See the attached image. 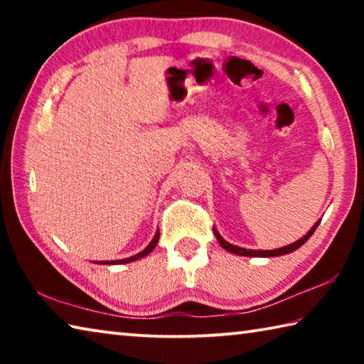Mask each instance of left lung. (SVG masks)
<instances>
[{"mask_svg": "<svg viewBox=\"0 0 364 364\" xmlns=\"http://www.w3.org/2000/svg\"><path fill=\"white\" fill-rule=\"evenodd\" d=\"M319 221H321V220H318L316 223L311 226V230L308 231L304 237H300L299 241H295V242L289 244V245H284V247L273 249V250H252V249L237 247V245H234V244H231V242L225 241V239L220 236V232H218L217 230H215V228H213V234H215V237H217V241L220 242L221 247H223V249L228 250V252H231V254L242 255V257H268V258H269V257H281V255L291 254V252H294V250H297L299 247H301V245H304V244L308 241V239L311 237V234L315 232V230H316L318 225H319Z\"/></svg>", "mask_w": 364, "mask_h": 364, "instance_id": "1", "label": "left lung"}]
</instances>
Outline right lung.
Listing matches in <instances>:
<instances>
[{"instance_id":"obj_1","label":"right lung","mask_w":364,"mask_h":364,"mask_svg":"<svg viewBox=\"0 0 364 364\" xmlns=\"http://www.w3.org/2000/svg\"><path fill=\"white\" fill-rule=\"evenodd\" d=\"M159 236H160V232H159V230L156 231V234H154V237H152V241L149 242V245H147V247L144 249V250H141V252H138L136 255H133V257H128V258H122V260H102V262H95V263H100V264H122V263H132V262H136V260H139V258H143V257H146V255H149L151 252L156 249V245H157V242H159Z\"/></svg>"}]
</instances>
